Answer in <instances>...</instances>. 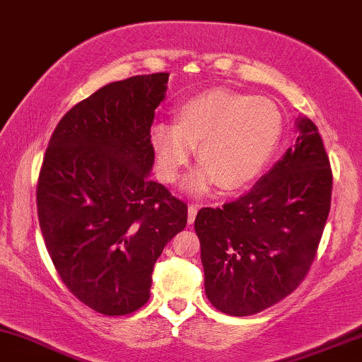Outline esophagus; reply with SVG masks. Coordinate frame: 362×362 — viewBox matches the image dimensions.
Segmentation results:
<instances>
[{"instance_id": "1", "label": "esophagus", "mask_w": 362, "mask_h": 362, "mask_svg": "<svg viewBox=\"0 0 362 362\" xmlns=\"http://www.w3.org/2000/svg\"><path fill=\"white\" fill-rule=\"evenodd\" d=\"M197 211H199L197 204H189V214H187V218H189V223H194L195 216H197Z\"/></svg>"}]
</instances>
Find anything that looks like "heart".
Returning a JSON list of instances; mask_svg holds the SVG:
<instances>
[{
    "label": "heart",
    "instance_id": "heart-1",
    "mask_svg": "<svg viewBox=\"0 0 362 362\" xmlns=\"http://www.w3.org/2000/svg\"><path fill=\"white\" fill-rule=\"evenodd\" d=\"M282 134V115L269 98L231 90H207L177 109V124L151 129L160 175L177 182L197 146L201 168L190 178L194 192L218 182L224 190L242 189L264 170Z\"/></svg>",
    "mask_w": 362,
    "mask_h": 362
}]
</instances>
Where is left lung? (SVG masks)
Here are the masks:
<instances>
[{
    "label": "left lung",
    "instance_id": "1",
    "mask_svg": "<svg viewBox=\"0 0 362 362\" xmlns=\"http://www.w3.org/2000/svg\"><path fill=\"white\" fill-rule=\"evenodd\" d=\"M298 138L250 192L195 216L207 300L248 317L293 293L317 255L332 199L330 160L318 129L298 117Z\"/></svg>",
    "mask_w": 362,
    "mask_h": 362
}]
</instances>
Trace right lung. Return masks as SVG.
I'll list each match as a JSON object with an SVG mask.
<instances>
[{
    "mask_svg": "<svg viewBox=\"0 0 362 362\" xmlns=\"http://www.w3.org/2000/svg\"><path fill=\"white\" fill-rule=\"evenodd\" d=\"M170 73L109 83L66 112L37 182V213L51 260L74 296L109 317L149 300L165 245L187 204L149 180L151 124Z\"/></svg>",
    "mask_w": 362,
    "mask_h": 362,
    "instance_id": "right-lung-1",
    "label": "right lung"
}]
</instances>
